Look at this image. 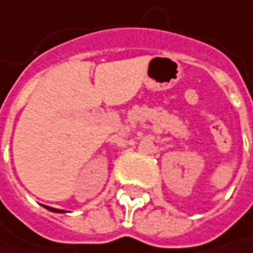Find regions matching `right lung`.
Returning <instances> with one entry per match:
<instances>
[{
    "label": "right lung",
    "instance_id": "right-lung-1",
    "mask_svg": "<svg viewBox=\"0 0 253 253\" xmlns=\"http://www.w3.org/2000/svg\"><path fill=\"white\" fill-rule=\"evenodd\" d=\"M48 210H51V211H54V212H64V211H61V210H55V208H49V207H46Z\"/></svg>",
    "mask_w": 253,
    "mask_h": 253
}]
</instances>
